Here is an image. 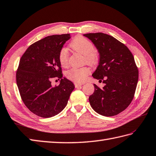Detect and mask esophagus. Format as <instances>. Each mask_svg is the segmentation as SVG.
Returning a JSON list of instances; mask_svg holds the SVG:
<instances>
[{
  "label": "esophagus",
  "mask_w": 156,
  "mask_h": 156,
  "mask_svg": "<svg viewBox=\"0 0 156 156\" xmlns=\"http://www.w3.org/2000/svg\"><path fill=\"white\" fill-rule=\"evenodd\" d=\"M74 85H75V87L77 88H79L80 87L82 86V85H83V84H80V83H78V82H75Z\"/></svg>",
  "instance_id": "obj_1"
}]
</instances>
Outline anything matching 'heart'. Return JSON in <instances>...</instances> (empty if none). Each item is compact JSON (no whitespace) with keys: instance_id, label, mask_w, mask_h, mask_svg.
Instances as JSON below:
<instances>
[{"instance_id":"heart-1","label":"heart","mask_w":156,"mask_h":156,"mask_svg":"<svg viewBox=\"0 0 156 156\" xmlns=\"http://www.w3.org/2000/svg\"><path fill=\"white\" fill-rule=\"evenodd\" d=\"M69 46L73 50L84 55V61L90 65L97 63L98 61V55L94 50L93 44L89 40L83 36H76L70 42ZM58 59L62 66L66 67L68 66L69 55L66 48H61L58 54ZM90 72V69L88 67H74L68 70L66 74L67 78L70 80L76 82H83Z\"/></svg>"}]
</instances>
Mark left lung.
Masks as SVG:
<instances>
[{
	"label": "left lung",
	"mask_w": 156,
	"mask_h": 156,
	"mask_svg": "<svg viewBox=\"0 0 156 156\" xmlns=\"http://www.w3.org/2000/svg\"><path fill=\"white\" fill-rule=\"evenodd\" d=\"M92 41L99 53V62L93 77L105 84L100 88L94 84L89 97L92 108L104 116L115 115L126 109L135 95L139 79L133 54L117 39L101 32L84 34Z\"/></svg>",
	"instance_id": "8db88e82"
}]
</instances>
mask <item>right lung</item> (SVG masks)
<instances>
[{
    "label": "right lung",
    "mask_w": 156,
    "mask_h": 156,
    "mask_svg": "<svg viewBox=\"0 0 156 156\" xmlns=\"http://www.w3.org/2000/svg\"><path fill=\"white\" fill-rule=\"evenodd\" d=\"M69 34L52 35L27 48L20 61L16 74L21 99L30 111L42 118L59 114L68 104L74 89L73 82L63 77L58 54ZM61 79L58 86H51L52 78Z\"/></svg>",
    "instance_id": "1"
}]
</instances>
